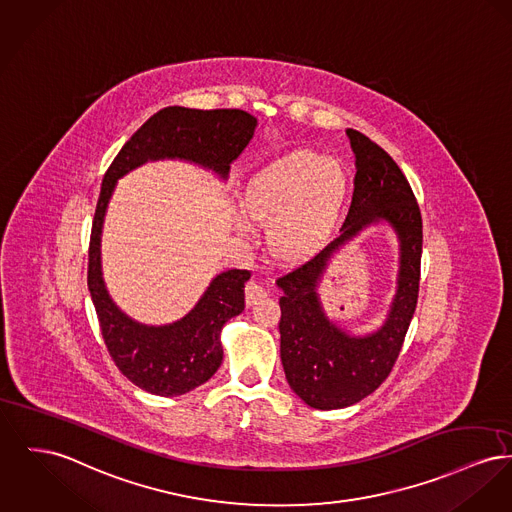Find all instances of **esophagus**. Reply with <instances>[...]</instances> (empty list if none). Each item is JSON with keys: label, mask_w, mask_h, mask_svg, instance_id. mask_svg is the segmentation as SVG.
<instances>
[{"label": "esophagus", "mask_w": 512, "mask_h": 512, "mask_svg": "<svg viewBox=\"0 0 512 512\" xmlns=\"http://www.w3.org/2000/svg\"><path fill=\"white\" fill-rule=\"evenodd\" d=\"M269 294H267V290L261 286V284H257V282H249L247 286H245V301H247V305L251 307V305H257L259 301L265 300Z\"/></svg>", "instance_id": "esophagus-1"}]
</instances>
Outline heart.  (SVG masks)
Wrapping results in <instances>:
<instances>
[{
	"mask_svg": "<svg viewBox=\"0 0 512 512\" xmlns=\"http://www.w3.org/2000/svg\"><path fill=\"white\" fill-rule=\"evenodd\" d=\"M348 199L340 162L317 152H290L257 172L243 191L249 218L271 224L269 245L284 259H303L331 238ZM241 228L247 222L241 220Z\"/></svg>",
	"mask_w": 512,
	"mask_h": 512,
	"instance_id": "b5f03b06",
	"label": "heart"
}]
</instances>
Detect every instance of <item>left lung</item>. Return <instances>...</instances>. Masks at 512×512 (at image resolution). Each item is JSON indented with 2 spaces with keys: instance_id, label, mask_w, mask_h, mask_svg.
<instances>
[{
  "instance_id": "left-lung-1",
  "label": "left lung",
  "mask_w": 512,
  "mask_h": 512,
  "mask_svg": "<svg viewBox=\"0 0 512 512\" xmlns=\"http://www.w3.org/2000/svg\"><path fill=\"white\" fill-rule=\"evenodd\" d=\"M356 156L354 197L340 236L298 269L280 276V358L292 391L317 410H338L369 396L389 377L416 311L420 290L421 212L412 187L387 152L346 129ZM385 221L399 240L397 294L386 323L350 335L326 315L318 284L328 261L367 225Z\"/></svg>"
}]
</instances>
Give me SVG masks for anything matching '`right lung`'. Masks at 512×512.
Here are the masks:
<instances>
[{
	"label": "right lung",
	"instance_id": "obj_1",
	"mask_svg": "<svg viewBox=\"0 0 512 512\" xmlns=\"http://www.w3.org/2000/svg\"><path fill=\"white\" fill-rule=\"evenodd\" d=\"M257 118L243 110L168 106L145 121L110 164L98 197L89 247V290L106 348L121 373L139 389L180 396L207 383L222 363V327L245 307L251 272L232 269L212 278L197 305L170 325H143L110 298L102 278L100 241L116 183L145 162L178 158L228 178L230 164L253 139Z\"/></svg>",
	"mask_w": 512,
	"mask_h": 512
}]
</instances>
